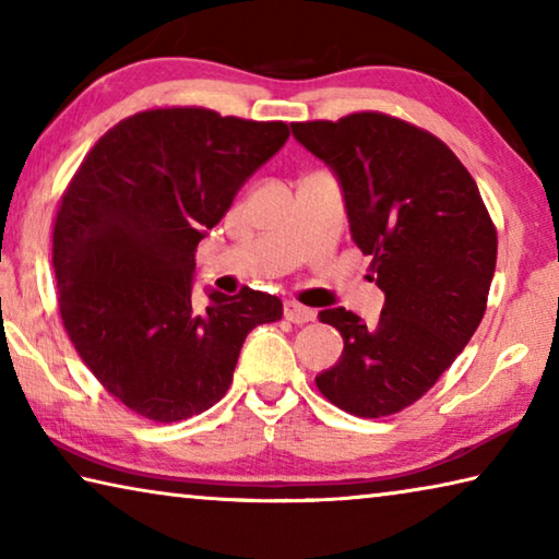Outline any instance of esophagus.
<instances>
[{
    "label": "esophagus",
    "mask_w": 559,
    "mask_h": 559,
    "mask_svg": "<svg viewBox=\"0 0 559 559\" xmlns=\"http://www.w3.org/2000/svg\"><path fill=\"white\" fill-rule=\"evenodd\" d=\"M283 316H286L288 323L302 325V323H310V320H316V310H313V308L300 306V302H293V300H288V302H286V308H283Z\"/></svg>",
    "instance_id": "obj_1"
}]
</instances>
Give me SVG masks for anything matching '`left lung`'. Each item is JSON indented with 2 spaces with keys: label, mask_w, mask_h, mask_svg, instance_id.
I'll return each instance as SVG.
<instances>
[{
  "label": "left lung",
  "mask_w": 559,
  "mask_h": 559,
  "mask_svg": "<svg viewBox=\"0 0 559 559\" xmlns=\"http://www.w3.org/2000/svg\"><path fill=\"white\" fill-rule=\"evenodd\" d=\"M290 128L335 169L349 231L384 290L374 325L345 308L320 310L345 347L316 384L347 414H396L437 384L484 320L496 224L468 169L429 130L377 110Z\"/></svg>",
  "instance_id": "left-lung-1"
}]
</instances>
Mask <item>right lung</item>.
<instances>
[{
	"mask_svg": "<svg viewBox=\"0 0 559 559\" xmlns=\"http://www.w3.org/2000/svg\"><path fill=\"white\" fill-rule=\"evenodd\" d=\"M283 120L210 108L135 112L83 157L51 261L66 333L108 394L150 421L202 414L229 390L246 335L283 302L243 286L192 300L197 243L288 140Z\"/></svg>",
	"mask_w": 559,
	"mask_h": 559,
	"instance_id": "obj_1",
	"label": "right lung"
}]
</instances>
